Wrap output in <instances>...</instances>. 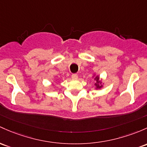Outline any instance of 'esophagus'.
Returning <instances> with one entry per match:
<instances>
[{"label":"esophagus","instance_id":"1","mask_svg":"<svg viewBox=\"0 0 147 147\" xmlns=\"http://www.w3.org/2000/svg\"><path fill=\"white\" fill-rule=\"evenodd\" d=\"M72 78L73 79V80H77V79L78 78V75H77V74H73V75H72Z\"/></svg>","mask_w":147,"mask_h":147}]
</instances>
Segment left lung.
<instances>
[{"mask_svg": "<svg viewBox=\"0 0 147 147\" xmlns=\"http://www.w3.org/2000/svg\"><path fill=\"white\" fill-rule=\"evenodd\" d=\"M92 78L94 79L95 80V89L96 90H100L101 88H103V85H104V83L102 82V79H100L99 75H96V74H93V76H92Z\"/></svg>", "mask_w": 147, "mask_h": 147, "instance_id": "left-lung-1", "label": "left lung"}]
</instances>
